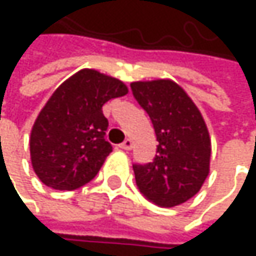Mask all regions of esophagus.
<instances>
[{
  "mask_svg": "<svg viewBox=\"0 0 256 256\" xmlns=\"http://www.w3.org/2000/svg\"><path fill=\"white\" fill-rule=\"evenodd\" d=\"M132 145H133V144H132V140H130V139H126L123 144H120V148H122V150H126V151H128V150H132Z\"/></svg>",
  "mask_w": 256,
  "mask_h": 256,
  "instance_id": "34e87169",
  "label": "esophagus"
}]
</instances>
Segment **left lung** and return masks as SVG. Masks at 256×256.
<instances>
[{"instance_id": "1", "label": "left lung", "mask_w": 256, "mask_h": 256, "mask_svg": "<svg viewBox=\"0 0 256 256\" xmlns=\"http://www.w3.org/2000/svg\"><path fill=\"white\" fill-rule=\"evenodd\" d=\"M157 136L151 163L133 164L139 191L152 203L174 208L196 196L209 175L210 138L202 112L172 80L130 84Z\"/></svg>"}]
</instances>
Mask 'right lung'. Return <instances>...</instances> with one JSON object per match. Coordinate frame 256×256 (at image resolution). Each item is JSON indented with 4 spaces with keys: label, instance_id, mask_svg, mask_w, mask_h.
<instances>
[{
    "label": "right lung",
    "instance_id": "1",
    "mask_svg": "<svg viewBox=\"0 0 256 256\" xmlns=\"http://www.w3.org/2000/svg\"><path fill=\"white\" fill-rule=\"evenodd\" d=\"M128 92L123 81L94 70L78 71L54 90L29 139L32 168L44 185L71 191L96 176L112 151L102 106Z\"/></svg>",
    "mask_w": 256,
    "mask_h": 256
}]
</instances>
